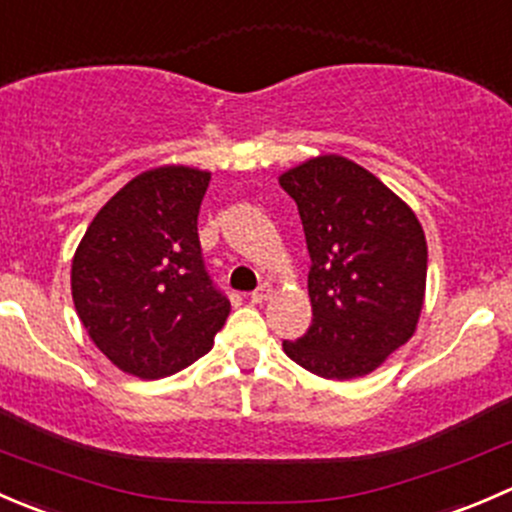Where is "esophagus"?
<instances>
[{
	"label": "esophagus",
	"instance_id": "obj_1",
	"mask_svg": "<svg viewBox=\"0 0 512 512\" xmlns=\"http://www.w3.org/2000/svg\"><path fill=\"white\" fill-rule=\"evenodd\" d=\"M267 297H270V285H262V287H257L255 292L250 294V302L252 304H262Z\"/></svg>",
	"mask_w": 512,
	"mask_h": 512
}]
</instances>
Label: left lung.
Returning <instances> with one entry per match:
<instances>
[{
  "label": "left lung",
  "instance_id": "1",
  "mask_svg": "<svg viewBox=\"0 0 512 512\" xmlns=\"http://www.w3.org/2000/svg\"><path fill=\"white\" fill-rule=\"evenodd\" d=\"M312 267V324L282 349L324 379H354L384 364L414 334L426 292V237L414 210L376 175L342 156L287 170Z\"/></svg>",
  "mask_w": 512,
  "mask_h": 512
}]
</instances>
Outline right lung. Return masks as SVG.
I'll list each match as a JSON object with an SVG mask.
<instances>
[{"label":"right lung","instance_id":"1","mask_svg":"<svg viewBox=\"0 0 512 512\" xmlns=\"http://www.w3.org/2000/svg\"><path fill=\"white\" fill-rule=\"evenodd\" d=\"M210 173L146 170L86 230L71 265L79 319L118 369L163 379L213 347L230 299L205 270L198 213Z\"/></svg>","mask_w":512,"mask_h":512}]
</instances>
